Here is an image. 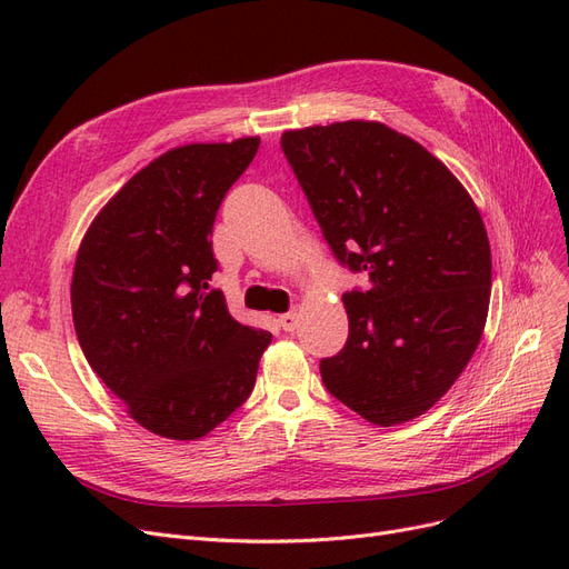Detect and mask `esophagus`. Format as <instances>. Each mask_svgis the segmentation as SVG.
Masks as SVG:
<instances>
[{"label":"esophagus","instance_id":"obj_1","mask_svg":"<svg viewBox=\"0 0 569 569\" xmlns=\"http://www.w3.org/2000/svg\"><path fill=\"white\" fill-rule=\"evenodd\" d=\"M278 322H280V327L284 332H295V327H297V313H282L280 318H278Z\"/></svg>","mask_w":569,"mask_h":569}]
</instances>
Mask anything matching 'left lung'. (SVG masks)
Masks as SVG:
<instances>
[{
    "label": "left lung",
    "mask_w": 569,
    "mask_h": 569,
    "mask_svg": "<svg viewBox=\"0 0 569 569\" xmlns=\"http://www.w3.org/2000/svg\"><path fill=\"white\" fill-rule=\"evenodd\" d=\"M282 151L341 266L349 339L320 360L335 399L372 425L422 416L485 332L491 249L472 197L437 157L375 120L287 130Z\"/></svg>",
    "instance_id": "1"
}]
</instances>
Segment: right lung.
Listing matches in <instances>:
<instances>
[{
    "mask_svg": "<svg viewBox=\"0 0 569 569\" xmlns=\"http://www.w3.org/2000/svg\"><path fill=\"white\" fill-rule=\"evenodd\" d=\"M258 137L153 159L99 211L78 249L71 306L92 370L149 432L194 441L242 406L272 339L237 322L209 280L213 222Z\"/></svg>",
    "mask_w": 569,
    "mask_h": 569,
    "instance_id": "1",
    "label": "right lung"
}]
</instances>
